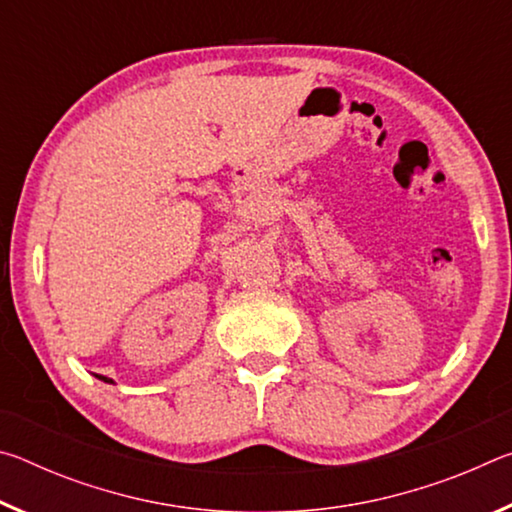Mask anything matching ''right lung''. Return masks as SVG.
Here are the masks:
<instances>
[{
	"mask_svg": "<svg viewBox=\"0 0 512 512\" xmlns=\"http://www.w3.org/2000/svg\"><path fill=\"white\" fill-rule=\"evenodd\" d=\"M101 381H106V384H112V379H108V377H103V375H97Z\"/></svg>",
	"mask_w": 512,
	"mask_h": 512,
	"instance_id": "1",
	"label": "right lung"
}]
</instances>
